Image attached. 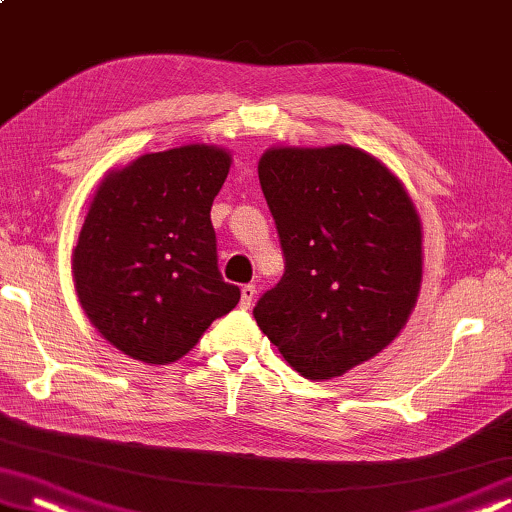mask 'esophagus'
<instances>
[{
	"label": "esophagus",
	"instance_id": "obj_1",
	"mask_svg": "<svg viewBox=\"0 0 512 512\" xmlns=\"http://www.w3.org/2000/svg\"><path fill=\"white\" fill-rule=\"evenodd\" d=\"M255 294H257L255 285H243V289H241V305H243V308H250V305H253Z\"/></svg>",
	"mask_w": 512,
	"mask_h": 512
}]
</instances>
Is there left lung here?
<instances>
[{"label": "left lung", "instance_id": "8db88e82", "mask_svg": "<svg viewBox=\"0 0 512 512\" xmlns=\"http://www.w3.org/2000/svg\"><path fill=\"white\" fill-rule=\"evenodd\" d=\"M285 273L257 326L308 379H333L398 338L423 280V230L402 181L349 147H273L257 165Z\"/></svg>", "mask_w": 512, "mask_h": 512}]
</instances>
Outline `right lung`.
Listing matches in <instances>:
<instances>
[{
	"label": "right lung",
	"instance_id": "1",
	"mask_svg": "<svg viewBox=\"0 0 512 512\" xmlns=\"http://www.w3.org/2000/svg\"><path fill=\"white\" fill-rule=\"evenodd\" d=\"M230 151L186 144L144 154L98 183L73 248L78 301L135 361L167 365L241 299L218 271L211 204Z\"/></svg>",
	"mask_w": 512,
	"mask_h": 512
}]
</instances>
